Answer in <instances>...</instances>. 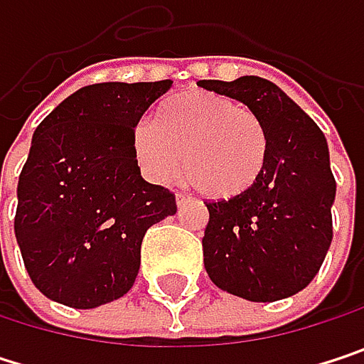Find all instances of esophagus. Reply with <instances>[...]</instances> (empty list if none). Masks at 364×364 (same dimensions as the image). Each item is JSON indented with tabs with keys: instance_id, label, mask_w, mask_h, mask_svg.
Returning a JSON list of instances; mask_svg holds the SVG:
<instances>
[{
	"instance_id": "esophagus-1",
	"label": "esophagus",
	"mask_w": 364,
	"mask_h": 364,
	"mask_svg": "<svg viewBox=\"0 0 364 364\" xmlns=\"http://www.w3.org/2000/svg\"><path fill=\"white\" fill-rule=\"evenodd\" d=\"M189 200V196H185V193H177V204L181 206L183 202H187Z\"/></svg>"
}]
</instances>
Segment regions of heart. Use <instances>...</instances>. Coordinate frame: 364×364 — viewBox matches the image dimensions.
I'll use <instances>...</instances> for the list:
<instances>
[{
	"mask_svg": "<svg viewBox=\"0 0 364 364\" xmlns=\"http://www.w3.org/2000/svg\"><path fill=\"white\" fill-rule=\"evenodd\" d=\"M132 156L141 173L166 185L185 179L210 200H230L253 187L265 168L267 130L247 107L204 90L168 99L154 122L136 124Z\"/></svg>",
	"mask_w": 364,
	"mask_h": 364,
	"instance_id": "obj_1",
	"label": "heart"
}]
</instances>
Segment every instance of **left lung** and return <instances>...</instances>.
<instances>
[{
	"label": "left lung",
	"mask_w": 364,
	"mask_h": 364,
	"mask_svg": "<svg viewBox=\"0 0 364 364\" xmlns=\"http://www.w3.org/2000/svg\"><path fill=\"white\" fill-rule=\"evenodd\" d=\"M198 86L245 103L267 130L265 168L253 187L206 202V274L221 291L249 301L291 297L318 274L333 240L335 177L327 139L306 111L263 77L200 80Z\"/></svg>",
	"instance_id": "8db88e82"
}]
</instances>
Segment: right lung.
<instances>
[{"label":"right lung","mask_w":364,"mask_h":364,"mask_svg":"<svg viewBox=\"0 0 364 364\" xmlns=\"http://www.w3.org/2000/svg\"><path fill=\"white\" fill-rule=\"evenodd\" d=\"M171 86H84L36 128L18 177L14 234L48 299L90 310L126 295L145 232L177 213L175 193L145 181L132 156L139 119Z\"/></svg>","instance_id":"obj_1"}]
</instances>
